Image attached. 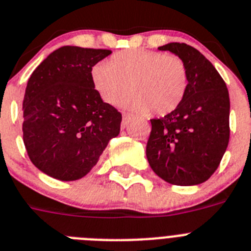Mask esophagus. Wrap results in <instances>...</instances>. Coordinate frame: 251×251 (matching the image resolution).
<instances>
[{
	"label": "esophagus",
	"mask_w": 251,
	"mask_h": 251,
	"mask_svg": "<svg viewBox=\"0 0 251 251\" xmlns=\"http://www.w3.org/2000/svg\"><path fill=\"white\" fill-rule=\"evenodd\" d=\"M131 119V113L130 112H124L123 113V126H125L128 123V120Z\"/></svg>",
	"instance_id": "obj_1"
}]
</instances>
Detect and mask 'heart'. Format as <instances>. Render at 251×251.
I'll return each instance as SVG.
<instances>
[{
	"mask_svg": "<svg viewBox=\"0 0 251 251\" xmlns=\"http://www.w3.org/2000/svg\"><path fill=\"white\" fill-rule=\"evenodd\" d=\"M92 83L106 103L116 104L127 95L125 104L141 113L168 115L182 103L188 74L179 56L156 50L128 49L113 54L108 64L92 68Z\"/></svg>",
	"mask_w": 251,
	"mask_h": 251,
	"instance_id": "obj_1",
	"label": "heart"
}]
</instances>
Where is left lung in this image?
<instances>
[{"label":"left lung","mask_w":251,"mask_h":251,"mask_svg":"<svg viewBox=\"0 0 251 251\" xmlns=\"http://www.w3.org/2000/svg\"><path fill=\"white\" fill-rule=\"evenodd\" d=\"M186 64L188 88L182 103L152 119L147 158L156 176L176 186L206 182L219 168L230 139V99L225 80L197 49L184 43L159 47Z\"/></svg>","instance_id":"1"}]
</instances>
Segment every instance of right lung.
I'll return each instance as SVG.
<instances>
[{
  "mask_svg": "<svg viewBox=\"0 0 251 251\" xmlns=\"http://www.w3.org/2000/svg\"><path fill=\"white\" fill-rule=\"evenodd\" d=\"M111 53L62 47L32 72L23 102V139L32 164L49 177H84L119 135L121 113L92 83V68Z\"/></svg>",
  "mask_w": 251,
  "mask_h": 251,
  "instance_id": "add662e5",
  "label": "right lung"
}]
</instances>
